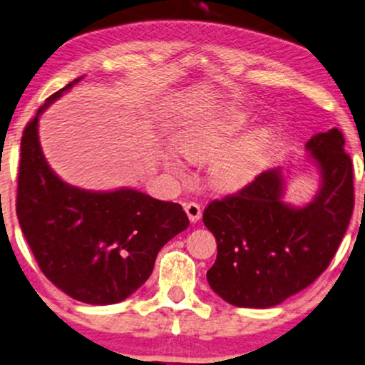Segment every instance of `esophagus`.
Instances as JSON below:
<instances>
[{"label": "esophagus", "mask_w": 365, "mask_h": 365, "mask_svg": "<svg viewBox=\"0 0 365 365\" xmlns=\"http://www.w3.org/2000/svg\"><path fill=\"white\" fill-rule=\"evenodd\" d=\"M183 209H185L190 222H197V220L202 217V207L195 204V202H187V204H183Z\"/></svg>", "instance_id": "34e87169"}]
</instances>
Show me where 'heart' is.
I'll return each instance as SVG.
<instances>
[{"label":"heart","instance_id":"b5f03b06","mask_svg":"<svg viewBox=\"0 0 365 365\" xmlns=\"http://www.w3.org/2000/svg\"><path fill=\"white\" fill-rule=\"evenodd\" d=\"M246 123L247 114L244 110L227 108L202 114L178 131L177 146L187 160L193 163L215 160L209 178L217 190H241L255 177L262 150L259 138H246L227 148ZM165 165L177 175L187 173L185 163L177 155L165 156Z\"/></svg>","mask_w":365,"mask_h":365}]
</instances>
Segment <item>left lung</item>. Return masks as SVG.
Instances as JSON below:
<instances>
[{"label": "left lung", "mask_w": 365, "mask_h": 365, "mask_svg": "<svg viewBox=\"0 0 365 365\" xmlns=\"http://www.w3.org/2000/svg\"><path fill=\"white\" fill-rule=\"evenodd\" d=\"M320 190L303 207L283 200V170L262 172L236 195L212 200L204 224L215 236L210 288L234 307L269 308L329 267L354 210V167L339 129L307 143Z\"/></svg>", "instance_id": "obj_1"}]
</instances>
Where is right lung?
I'll return each mask as SVG.
<instances>
[{
  "label": "right lung",
  "instance_id": "right-lung-1",
  "mask_svg": "<svg viewBox=\"0 0 365 365\" xmlns=\"http://www.w3.org/2000/svg\"><path fill=\"white\" fill-rule=\"evenodd\" d=\"M81 79L50 96L23 131L16 215L41 273L57 288L77 302L113 305L150 278L160 249L190 222L180 204L135 188L82 190L52 172L38 118Z\"/></svg>",
  "mask_w": 365,
  "mask_h": 365
}]
</instances>
